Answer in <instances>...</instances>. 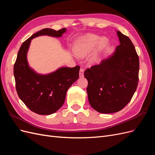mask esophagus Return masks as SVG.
<instances>
[{"mask_svg": "<svg viewBox=\"0 0 155 155\" xmlns=\"http://www.w3.org/2000/svg\"><path fill=\"white\" fill-rule=\"evenodd\" d=\"M84 76V69L83 68H81L79 70V77L82 78Z\"/></svg>", "mask_w": 155, "mask_h": 155, "instance_id": "34e87169", "label": "esophagus"}]
</instances>
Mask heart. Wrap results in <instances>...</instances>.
I'll return each instance as SVG.
<instances>
[{
	"instance_id": "obj_1",
	"label": "heart",
	"mask_w": 155,
	"mask_h": 155,
	"mask_svg": "<svg viewBox=\"0 0 155 155\" xmlns=\"http://www.w3.org/2000/svg\"><path fill=\"white\" fill-rule=\"evenodd\" d=\"M108 44L107 38L101 39L99 36L94 34H88L81 37L75 45L74 51L79 57H85L94 50L96 46L98 45V50L100 51L104 49ZM99 59L98 54L94 55L91 61L92 62H96Z\"/></svg>"
}]
</instances>
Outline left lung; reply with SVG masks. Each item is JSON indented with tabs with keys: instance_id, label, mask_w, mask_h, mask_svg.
Returning a JSON list of instances; mask_svg holds the SVG:
<instances>
[{
	"instance_id": "8db88e82",
	"label": "left lung",
	"mask_w": 155,
	"mask_h": 155,
	"mask_svg": "<svg viewBox=\"0 0 155 155\" xmlns=\"http://www.w3.org/2000/svg\"><path fill=\"white\" fill-rule=\"evenodd\" d=\"M120 45L109 58L87 68L89 104L100 113L123 109L132 99L138 84L139 58L132 41L117 31Z\"/></svg>"
}]
</instances>
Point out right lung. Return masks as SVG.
I'll use <instances>...</instances> for the list:
<instances>
[{"label": "right lung", "instance_id": "right-lung-1", "mask_svg": "<svg viewBox=\"0 0 155 155\" xmlns=\"http://www.w3.org/2000/svg\"><path fill=\"white\" fill-rule=\"evenodd\" d=\"M66 28L55 31L45 28L26 40L18 51L13 74L16 91L20 99L31 111L41 115H49L63 105L68 89L79 78V66L62 67L47 75L37 74L28 66L27 51L31 40L40 35L61 37Z\"/></svg>", "mask_w": 155, "mask_h": 155}]
</instances>
